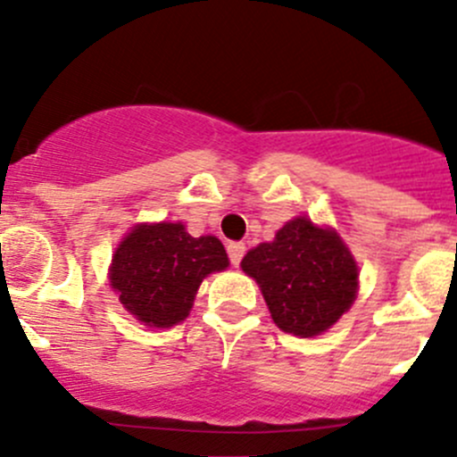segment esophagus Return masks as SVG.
Here are the masks:
<instances>
[{
    "instance_id": "esophagus-1",
    "label": "esophagus",
    "mask_w": 457,
    "mask_h": 457,
    "mask_svg": "<svg viewBox=\"0 0 457 457\" xmlns=\"http://www.w3.org/2000/svg\"><path fill=\"white\" fill-rule=\"evenodd\" d=\"M228 254H229V262L234 267L241 265V258L245 254V243H228Z\"/></svg>"
}]
</instances>
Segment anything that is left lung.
<instances>
[{
	"label": "left lung",
	"mask_w": 457,
	"mask_h": 457,
	"mask_svg": "<svg viewBox=\"0 0 457 457\" xmlns=\"http://www.w3.org/2000/svg\"><path fill=\"white\" fill-rule=\"evenodd\" d=\"M241 267L258 283L276 325L301 338L329 329L356 301L352 252L336 229L318 228L305 216L247 252Z\"/></svg>",
	"instance_id": "obj_1"
}]
</instances>
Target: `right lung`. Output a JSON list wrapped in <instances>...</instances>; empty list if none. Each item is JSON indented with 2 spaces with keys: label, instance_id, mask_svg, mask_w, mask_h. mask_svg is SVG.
Wrapping results in <instances>:
<instances>
[{
  "label": "right lung",
  "instance_id": "add662e5",
  "mask_svg": "<svg viewBox=\"0 0 457 457\" xmlns=\"http://www.w3.org/2000/svg\"><path fill=\"white\" fill-rule=\"evenodd\" d=\"M229 265L216 237H190L181 223H141L119 243L110 285L121 305L147 327L186 320L199 285Z\"/></svg>",
  "mask_w": 457,
  "mask_h": 457
}]
</instances>
